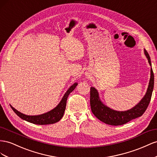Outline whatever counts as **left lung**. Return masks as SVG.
Wrapping results in <instances>:
<instances>
[{
	"instance_id": "left-lung-1",
	"label": "left lung",
	"mask_w": 157,
	"mask_h": 157,
	"mask_svg": "<svg viewBox=\"0 0 157 157\" xmlns=\"http://www.w3.org/2000/svg\"><path fill=\"white\" fill-rule=\"evenodd\" d=\"M145 54L151 66V59L149 53L145 50ZM154 87V74L153 69H151V78L147 93L143 99L136 106L130 110L124 112H119L112 110L101 102L98 98V92L95 88L90 89V105L92 113L101 122L112 126H120L129 122L133 119L141 116L148 107L152 93Z\"/></svg>"
}]
</instances>
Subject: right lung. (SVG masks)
<instances>
[{
	"instance_id": "1",
	"label": "right lung",
	"mask_w": 157,
	"mask_h": 157,
	"mask_svg": "<svg viewBox=\"0 0 157 157\" xmlns=\"http://www.w3.org/2000/svg\"><path fill=\"white\" fill-rule=\"evenodd\" d=\"M77 85L78 83H75L73 85V86H71L69 88L68 90L67 91V92L65 93L63 98H62L59 104V105L56 107V108L43 114L38 115V116H28L20 113V112L16 110L14 108H13L12 106H10L12 109L14 110V113L18 116L20 118H21V119H23L24 120H26L27 122L33 123L34 124H39V125H47V124H55L60 121V119L62 118V116H63L65 109H66L67 98H68L69 94L71 91L74 90V89L75 88L76 86H77Z\"/></svg>"
}]
</instances>
